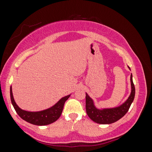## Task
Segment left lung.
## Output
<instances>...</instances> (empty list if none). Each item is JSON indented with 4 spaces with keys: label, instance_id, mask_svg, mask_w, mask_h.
Listing matches in <instances>:
<instances>
[{
    "label": "left lung",
    "instance_id": "obj_1",
    "mask_svg": "<svg viewBox=\"0 0 152 152\" xmlns=\"http://www.w3.org/2000/svg\"><path fill=\"white\" fill-rule=\"evenodd\" d=\"M129 69V67L128 66ZM131 81V94L127 100L118 107L113 108L98 109L94 105V100L89 97L88 95L86 94V110L87 115L93 121L98 124H111L122 118L127 111L129 110L132 103L133 102L135 95V88L132 81V75L130 76Z\"/></svg>",
    "mask_w": 152,
    "mask_h": 152
}]
</instances>
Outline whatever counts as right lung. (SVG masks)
Segmentation results:
<instances>
[{
  "instance_id": "right-lung-1",
  "label": "right lung",
  "mask_w": 152,
  "mask_h": 152,
  "mask_svg": "<svg viewBox=\"0 0 152 152\" xmlns=\"http://www.w3.org/2000/svg\"><path fill=\"white\" fill-rule=\"evenodd\" d=\"M10 93L11 103L18 115L29 123L39 126L49 125L56 121L61 116L65 102L70 97V95L63 97L54 106L45 110L38 111V112H29L20 108L15 102L11 86H10Z\"/></svg>"
}]
</instances>
